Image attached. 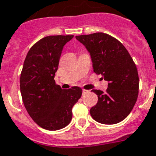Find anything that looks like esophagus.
<instances>
[{"mask_svg": "<svg viewBox=\"0 0 156 156\" xmlns=\"http://www.w3.org/2000/svg\"><path fill=\"white\" fill-rule=\"evenodd\" d=\"M89 93V90H82V94L83 95H85V94H87Z\"/></svg>", "mask_w": 156, "mask_h": 156, "instance_id": "esophagus-1", "label": "esophagus"}]
</instances>
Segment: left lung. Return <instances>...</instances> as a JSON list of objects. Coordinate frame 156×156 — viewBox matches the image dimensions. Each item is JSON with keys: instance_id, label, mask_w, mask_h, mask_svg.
<instances>
[{"instance_id": "obj_1", "label": "left lung", "mask_w": 156, "mask_h": 156, "mask_svg": "<svg viewBox=\"0 0 156 156\" xmlns=\"http://www.w3.org/2000/svg\"><path fill=\"white\" fill-rule=\"evenodd\" d=\"M90 54L94 72L108 82L106 92L93 90L98 102L91 107V117L102 124L121 122L131 113L139 94V74L124 45L104 33L76 36Z\"/></svg>"}]
</instances>
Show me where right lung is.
I'll return each instance as SVG.
<instances>
[{
	"mask_svg": "<svg viewBox=\"0 0 156 156\" xmlns=\"http://www.w3.org/2000/svg\"><path fill=\"white\" fill-rule=\"evenodd\" d=\"M74 35L48 36L28 52L20 78L22 101L34 122L48 131L66 126L72 119V108L81 98L78 87L62 90L54 80L63 46Z\"/></svg>",
	"mask_w": 156,
	"mask_h": 156,
	"instance_id": "1",
	"label": "right lung"
}]
</instances>
